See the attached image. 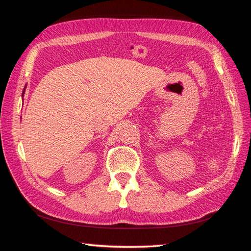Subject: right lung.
Masks as SVG:
<instances>
[{
  "instance_id": "obj_1",
  "label": "right lung",
  "mask_w": 251,
  "mask_h": 251,
  "mask_svg": "<svg viewBox=\"0 0 251 251\" xmlns=\"http://www.w3.org/2000/svg\"><path fill=\"white\" fill-rule=\"evenodd\" d=\"M23 94H24V91H23Z\"/></svg>"
}]
</instances>
